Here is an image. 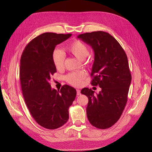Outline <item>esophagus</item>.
I'll return each mask as SVG.
<instances>
[{
    "instance_id": "esophagus-1",
    "label": "esophagus",
    "mask_w": 152,
    "mask_h": 152,
    "mask_svg": "<svg viewBox=\"0 0 152 152\" xmlns=\"http://www.w3.org/2000/svg\"><path fill=\"white\" fill-rule=\"evenodd\" d=\"M80 90H79V89H77V94L78 95V96H79V95H80Z\"/></svg>"
}]
</instances>
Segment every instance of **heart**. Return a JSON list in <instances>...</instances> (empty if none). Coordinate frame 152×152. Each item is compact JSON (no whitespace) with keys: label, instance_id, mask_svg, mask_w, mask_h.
I'll use <instances>...</instances> for the list:
<instances>
[{"label":"heart","instance_id":"obj_1","mask_svg":"<svg viewBox=\"0 0 152 152\" xmlns=\"http://www.w3.org/2000/svg\"><path fill=\"white\" fill-rule=\"evenodd\" d=\"M65 50L80 60H84L89 54V49L87 45L79 40H76L67 45ZM52 59L55 67L57 69H61L63 67L65 57L60 50L56 49L54 50L52 54ZM86 77V73L80 70L68 73L65 77V79L71 85L78 86L81 84Z\"/></svg>","mask_w":152,"mask_h":152}]
</instances>
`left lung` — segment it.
I'll return each mask as SVG.
<instances>
[{
	"mask_svg": "<svg viewBox=\"0 0 152 152\" xmlns=\"http://www.w3.org/2000/svg\"><path fill=\"white\" fill-rule=\"evenodd\" d=\"M77 37L94 50L91 84L102 89L97 94L86 87L81 90L89 99L87 118L93 126L105 129L118 121L127 102L131 74L127 55L118 41L107 32L93 31Z\"/></svg>",
	"mask_w": 152,
	"mask_h": 152,
	"instance_id": "8db88e82",
	"label": "left lung"
}]
</instances>
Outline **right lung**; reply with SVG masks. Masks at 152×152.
<instances>
[{"mask_svg":"<svg viewBox=\"0 0 152 152\" xmlns=\"http://www.w3.org/2000/svg\"><path fill=\"white\" fill-rule=\"evenodd\" d=\"M72 34L47 32L27 44L20 60V82L25 103L40 126L55 129L68 120L69 107L77 94L73 87L64 85L60 91L52 89L50 77L56 72L52 54L56 45Z\"/></svg>","mask_w":152,"mask_h":152,"instance_id":"1","label":"right lung"}]
</instances>
